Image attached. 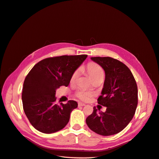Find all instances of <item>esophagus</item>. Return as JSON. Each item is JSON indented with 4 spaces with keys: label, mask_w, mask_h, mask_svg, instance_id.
Returning a JSON list of instances; mask_svg holds the SVG:
<instances>
[{
    "label": "esophagus",
    "mask_w": 159,
    "mask_h": 159,
    "mask_svg": "<svg viewBox=\"0 0 159 159\" xmlns=\"http://www.w3.org/2000/svg\"><path fill=\"white\" fill-rule=\"evenodd\" d=\"M85 106V104L82 103V102H78V107H83Z\"/></svg>",
    "instance_id": "obj_1"
}]
</instances>
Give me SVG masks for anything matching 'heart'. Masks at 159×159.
Wrapping results in <instances>:
<instances>
[{
    "label": "heart",
    "instance_id": "obj_1",
    "mask_svg": "<svg viewBox=\"0 0 159 159\" xmlns=\"http://www.w3.org/2000/svg\"><path fill=\"white\" fill-rule=\"evenodd\" d=\"M87 69L89 73V75L90 78L92 79V80H94L96 78L102 77L104 78L105 76V72L103 69H102L101 66L98 65L96 63H89L87 66ZM79 71L78 70H76L75 72L73 73L71 77V81H73L76 79V78L78 76ZM76 96L80 98V99L83 101H87L92 97V94L89 92L84 91V90H80L76 92Z\"/></svg>",
    "mask_w": 159,
    "mask_h": 159
}]
</instances>
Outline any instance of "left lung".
I'll list each match as a JSON object with an SVG mask.
<instances>
[{"instance_id":"left-lung-1","label":"left lung","mask_w":159,"mask_h":159,"mask_svg":"<svg viewBox=\"0 0 159 159\" xmlns=\"http://www.w3.org/2000/svg\"><path fill=\"white\" fill-rule=\"evenodd\" d=\"M105 72L104 87L98 104L107 107L105 112L96 108L86 119L89 128L98 134L108 136L118 134L132 119L138 103L136 81L126 65L111 57H92Z\"/></svg>"}]
</instances>
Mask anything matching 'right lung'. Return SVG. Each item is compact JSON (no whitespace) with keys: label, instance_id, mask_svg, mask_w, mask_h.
Returning <instances> with one entry per match:
<instances>
[{"label":"right lung","instance_id":"1","mask_svg":"<svg viewBox=\"0 0 159 159\" xmlns=\"http://www.w3.org/2000/svg\"><path fill=\"white\" fill-rule=\"evenodd\" d=\"M87 57V54L63 55L43 59L26 76L22 99L24 112L32 126L44 134L63 129L69 121L77 102L56 104V90L67 87L72 75Z\"/></svg>","mask_w":159,"mask_h":159}]
</instances>
